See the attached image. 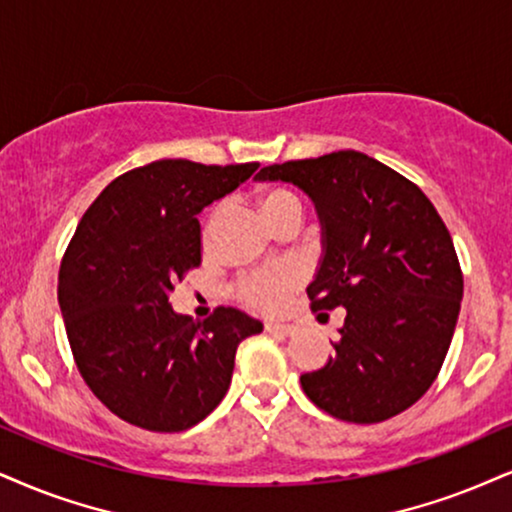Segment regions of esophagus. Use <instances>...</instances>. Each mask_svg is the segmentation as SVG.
I'll use <instances>...</instances> for the list:
<instances>
[{"label": "esophagus", "instance_id": "obj_1", "mask_svg": "<svg viewBox=\"0 0 512 512\" xmlns=\"http://www.w3.org/2000/svg\"><path fill=\"white\" fill-rule=\"evenodd\" d=\"M266 332L280 334V337H287V334L294 332V325L292 323H285V320H268Z\"/></svg>", "mask_w": 512, "mask_h": 512}]
</instances>
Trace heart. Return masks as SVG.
<instances>
[{"mask_svg": "<svg viewBox=\"0 0 512 512\" xmlns=\"http://www.w3.org/2000/svg\"><path fill=\"white\" fill-rule=\"evenodd\" d=\"M258 206H261L263 216L273 218L275 213L285 211V208H296L301 211V201L292 189L275 187L266 189L258 199ZM299 270L294 266H277L270 270H261V273L246 277L239 287V296L249 306L261 308V311H277V308L285 306L287 296L292 289L299 285Z\"/></svg>", "mask_w": 512, "mask_h": 512, "instance_id": "1", "label": "heart"}]
</instances>
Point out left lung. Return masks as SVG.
<instances>
[{
  "instance_id": "left-lung-1",
  "label": "left lung",
  "mask_w": 512,
  "mask_h": 512,
  "mask_svg": "<svg viewBox=\"0 0 512 512\" xmlns=\"http://www.w3.org/2000/svg\"><path fill=\"white\" fill-rule=\"evenodd\" d=\"M292 182L323 227L308 285L313 311L346 308L339 339L301 387L332 418L370 425L403 413L432 387L456 330L463 273L444 220L418 185L361 151L266 166Z\"/></svg>"
}]
</instances>
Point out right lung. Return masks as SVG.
Returning <instances> with one entry per match:
<instances>
[{"label":"right lung","instance_id":"right-lung-1","mask_svg":"<svg viewBox=\"0 0 512 512\" xmlns=\"http://www.w3.org/2000/svg\"><path fill=\"white\" fill-rule=\"evenodd\" d=\"M258 163L163 159L106 185L63 254L59 306L82 380L111 413L149 432L194 427L223 401L242 339L261 320L220 306L204 323L168 296L201 263L199 213Z\"/></svg>","mask_w":512,"mask_h":512}]
</instances>
